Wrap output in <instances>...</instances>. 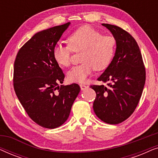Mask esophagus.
I'll return each instance as SVG.
<instances>
[{
    "label": "esophagus",
    "mask_w": 158,
    "mask_h": 158,
    "mask_svg": "<svg viewBox=\"0 0 158 158\" xmlns=\"http://www.w3.org/2000/svg\"><path fill=\"white\" fill-rule=\"evenodd\" d=\"M80 87H81V89L82 90H85L86 88H88V86L84 85V84H81V85H80Z\"/></svg>",
    "instance_id": "34e87169"
}]
</instances>
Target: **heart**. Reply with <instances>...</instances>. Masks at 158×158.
Listing matches in <instances>:
<instances>
[{"label":"heart","instance_id":"obj_1","mask_svg":"<svg viewBox=\"0 0 158 158\" xmlns=\"http://www.w3.org/2000/svg\"><path fill=\"white\" fill-rule=\"evenodd\" d=\"M68 41L69 45H55L52 56L59 65L67 67L70 63L72 50L83 51L81 56L82 63L73 67L67 73V78L73 83H85L94 69L105 70L111 64L115 54V38L103 35L90 26L78 28L68 36Z\"/></svg>","mask_w":158,"mask_h":158}]
</instances>
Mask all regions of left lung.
Wrapping results in <instances>:
<instances>
[{
    "label": "left lung",
    "mask_w": 158,
    "mask_h": 158,
    "mask_svg": "<svg viewBox=\"0 0 158 158\" xmlns=\"http://www.w3.org/2000/svg\"><path fill=\"white\" fill-rule=\"evenodd\" d=\"M116 42L113 60L98 81L108 86L90 85L96 93L94 111L101 121L117 124L130 116L141 98L145 83V68L135 39L122 28L102 23Z\"/></svg>",
    "instance_id": "left-lung-1"
}]
</instances>
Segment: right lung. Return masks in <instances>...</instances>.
Returning <instances> with one entry per match:
<instances>
[{"label":"right lung","mask_w":158,"mask_h":158,"mask_svg":"<svg viewBox=\"0 0 158 158\" xmlns=\"http://www.w3.org/2000/svg\"><path fill=\"white\" fill-rule=\"evenodd\" d=\"M70 24L37 32L19 49L14 62L15 93L29 117L45 128H57L66 122L81 90L75 83L58 85L64 75L52 56Z\"/></svg>","instance_id":"1"}]
</instances>
